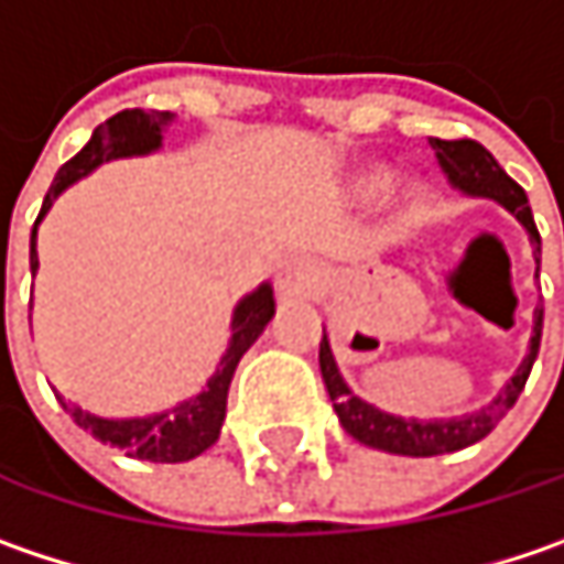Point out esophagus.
<instances>
[{"mask_svg": "<svg viewBox=\"0 0 564 564\" xmlns=\"http://www.w3.org/2000/svg\"><path fill=\"white\" fill-rule=\"evenodd\" d=\"M321 279H324L321 262L311 260V257H292V260L282 262V269L275 275V289H279V295L295 299V295L314 292Z\"/></svg>", "mask_w": 564, "mask_h": 564, "instance_id": "34e87169", "label": "esophagus"}]
</instances>
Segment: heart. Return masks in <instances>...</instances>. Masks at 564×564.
Returning <instances> with one entry per match:
<instances>
[{
  "instance_id": "1",
  "label": "heart",
  "mask_w": 564,
  "mask_h": 564,
  "mask_svg": "<svg viewBox=\"0 0 564 564\" xmlns=\"http://www.w3.org/2000/svg\"><path fill=\"white\" fill-rule=\"evenodd\" d=\"M362 192H369V195H379V192H384L388 185H391V173L388 170H372V173H366L362 176Z\"/></svg>"
}]
</instances>
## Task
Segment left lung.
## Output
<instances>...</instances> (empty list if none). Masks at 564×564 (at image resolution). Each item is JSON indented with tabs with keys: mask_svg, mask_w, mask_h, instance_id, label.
Here are the masks:
<instances>
[{
	"mask_svg": "<svg viewBox=\"0 0 564 564\" xmlns=\"http://www.w3.org/2000/svg\"><path fill=\"white\" fill-rule=\"evenodd\" d=\"M430 147L436 150V160L446 173L449 185L456 192H463L468 198H491L501 208H507L517 221L527 227L530 243H533V260L540 262V230L533 221L527 192L510 180L498 166V160L475 141H440L430 138ZM540 337H543V307L536 304L533 311V337H530V349L523 356V362L517 366V372L510 376V382L503 384L501 391L475 408L456 417H404V414H388L382 408H376L372 401L359 398L346 379L340 376V366L334 359L330 340L324 334L321 340V376L327 384V394L334 401V411L340 417L343 430L359 440L362 446L382 449V453H394V456H443V453H456L465 449L478 440H485L503 414L517 404L523 384L530 379V369L536 362L540 352Z\"/></svg>",
	"mask_w": 564,
	"mask_h": 564,
	"instance_id": "left-lung-1",
	"label": "left lung"
}]
</instances>
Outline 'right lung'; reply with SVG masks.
Here are the masks:
<instances>
[{"label": "right lung", "instance_id": "add662e5", "mask_svg": "<svg viewBox=\"0 0 564 564\" xmlns=\"http://www.w3.org/2000/svg\"><path fill=\"white\" fill-rule=\"evenodd\" d=\"M176 121L173 111H143V108H124L115 118H108L93 131L89 143L66 160L57 173V180L51 185V192L44 195L41 215L31 227V275L37 272V224L44 221V215L51 212V205L57 202L73 182L86 180L93 170H99L101 163L111 160H128V156H147L156 153L163 147L166 128ZM275 314V299H272V285L262 282L250 295H243L234 317H230V340L224 349L221 362L215 369V376L208 384L182 401L170 411L160 414H147V417H99L93 411H83L79 404L63 401V408L69 411V417L79 423L83 430H89L96 440L134 456V459H150V463H188L195 456H202L208 446L218 443L221 436L224 414H227V388L234 379V369L240 362V356L260 340L265 324Z\"/></svg>", "mask_w": 564, "mask_h": 564}]
</instances>
